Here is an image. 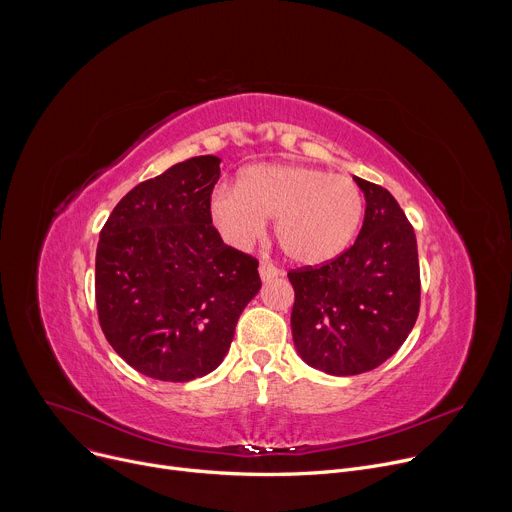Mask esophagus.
Listing matches in <instances>:
<instances>
[{
  "mask_svg": "<svg viewBox=\"0 0 512 512\" xmlns=\"http://www.w3.org/2000/svg\"><path fill=\"white\" fill-rule=\"evenodd\" d=\"M259 275H261V279H263V281H269V279H273V277H277V275H279V269H277L275 265H271V263L263 261V263L259 265Z\"/></svg>",
  "mask_w": 512,
  "mask_h": 512,
  "instance_id": "34e87169",
  "label": "esophagus"
}]
</instances>
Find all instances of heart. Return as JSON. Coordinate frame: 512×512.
Returning <instances> with one entry per match:
<instances>
[{
	"mask_svg": "<svg viewBox=\"0 0 512 512\" xmlns=\"http://www.w3.org/2000/svg\"><path fill=\"white\" fill-rule=\"evenodd\" d=\"M364 212L358 186L302 164H259L243 172L239 186L214 188L210 223L233 249H249L275 216V237L285 255L302 265H320L340 255L354 239Z\"/></svg>",
	"mask_w": 512,
	"mask_h": 512,
	"instance_id": "obj_1",
	"label": "heart"
}]
</instances>
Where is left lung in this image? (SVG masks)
<instances>
[{
  "label": "left lung",
  "mask_w": 512,
  "mask_h": 512,
  "mask_svg": "<svg viewBox=\"0 0 512 512\" xmlns=\"http://www.w3.org/2000/svg\"><path fill=\"white\" fill-rule=\"evenodd\" d=\"M364 194L356 241L322 265L287 273L296 291L291 332L300 356L328 375L377 369L415 326L421 300L417 241L393 194L354 178Z\"/></svg>",
  "instance_id": "8db88e82"
}]
</instances>
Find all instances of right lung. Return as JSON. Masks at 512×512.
<instances>
[{
    "label": "right lung",
    "instance_id": "1",
    "mask_svg": "<svg viewBox=\"0 0 512 512\" xmlns=\"http://www.w3.org/2000/svg\"><path fill=\"white\" fill-rule=\"evenodd\" d=\"M218 178L216 156L180 162L129 190L101 229L99 324L145 377L186 383L214 371L261 287L259 261L225 245L210 223Z\"/></svg>",
    "mask_w": 512,
    "mask_h": 512
}]
</instances>
